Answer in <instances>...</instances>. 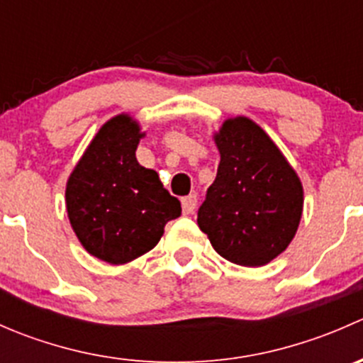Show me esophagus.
I'll list each match as a JSON object with an SVG mask.
<instances>
[{"label":"esophagus","instance_id":"34e87169","mask_svg":"<svg viewBox=\"0 0 363 363\" xmlns=\"http://www.w3.org/2000/svg\"><path fill=\"white\" fill-rule=\"evenodd\" d=\"M182 212L184 214H193L196 208V195H188L182 199Z\"/></svg>","mask_w":363,"mask_h":363}]
</instances>
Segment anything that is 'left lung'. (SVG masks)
Wrapping results in <instances>:
<instances>
[{
    "label": "left lung",
    "instance_id": "8db88e82",
    "mask_svg": "<svg viewBox=\"0 0 363 363\" xmlns=\"http://www.w3.org/2000/svg\"><path fill=\"white\" fill-rule=\"evenodd\" d=\"M218 175L199 208V226L218 255L242 267L272 262L294 240L303 188L281 149L246 116L214 133Z\"/></svg>",
    "mask_w": 363,
    "mask_h": 363
}]
</instances>
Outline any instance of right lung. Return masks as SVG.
I'll use <instances>...</instances> for the list:
<instances>
[{
  "label": "right lung",
  "mask_w": 363,
  "mask_h": 363,
  "mask_svg": "<svg viewBox=\"0 0 363 363\" xmlns=\"http://www.w3.org/2000/svg\"><path fill=\"white\" fill-rule=\"evenodd\" d=\"M145 137L130 113L98 130L67 182L69 225L82 247L111 265L133 262L160 242L164 225L181 216V202L158 172L142 167L135 151Z\"/></svg>",
  "instance_id": "add662e5"
}]
</instances>
